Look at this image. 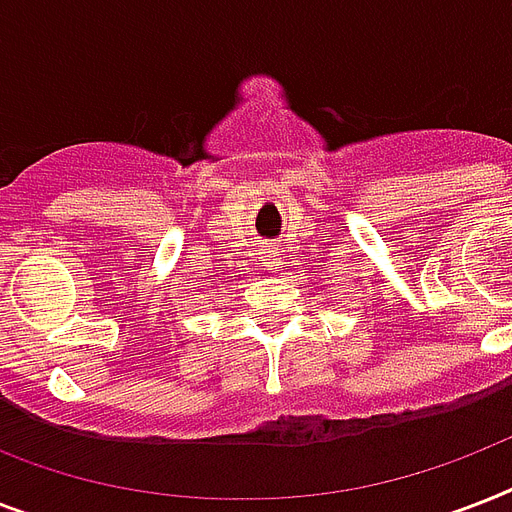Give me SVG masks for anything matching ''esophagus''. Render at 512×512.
<instances>
[{
	"mask_svg": "<svg viewBox=\"0 0 512 512\" xmlns=\"http://www.w3.org/2000/svg\"><path fill=\"white\" fill-rule=\"evenodd\" d=\"M279 265H281L279 252L271 247L268 252H265V268H268V271H279Z\"/></svg>",
	"mask_w": 512,
	"mask_h": 512,
	"instance_id": "obj_1",
	"label": "esophagus"
}]
</instances>
